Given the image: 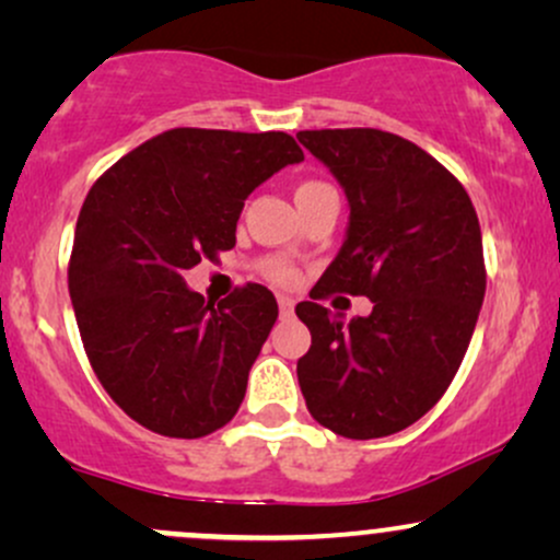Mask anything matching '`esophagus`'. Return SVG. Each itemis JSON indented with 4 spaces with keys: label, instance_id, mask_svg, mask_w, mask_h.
I'll use <instances>...</instances> for the list:
<instances>
[{
    "label": "esophagus",
    "instance_id": "34e87169",
    "mask_svg": "<svg viewBox=\"0 0 560 560\" xmlns=\"http://www.w3.org/2000/svg\"><path fill=\"white\" fill-rule=\"evenodd\" d=\"M276 302H279V313L284 318H289L292 316V311H294V300L292 298H287V294H279V298H276Z\"/></svg>",
    "mask_w": 560,
    "mask_h": 560
}]
</instances>
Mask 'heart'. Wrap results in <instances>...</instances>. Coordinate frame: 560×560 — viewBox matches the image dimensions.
Segmentation results:
<instances>
[{"label": "heart", "instance_id": "heart-1", "mask_svg": "<svg viewBox=\"0 0 560 560\" xmlns=\"http://www.w3.org/2000/svg\"><path fill=\"white\" fill-rule=\"evenodd\" d=\"M320 186H329V184H324V182H300L298 189H294V199L311 195V191L320 189ZM258 268L268 281H273V284H279V287H292L294 281H298V268H294L292 262L284 260V258H266V260H260Z\"/></svg>", "mask_w": 560, "mask_h": 560}]
</instances>
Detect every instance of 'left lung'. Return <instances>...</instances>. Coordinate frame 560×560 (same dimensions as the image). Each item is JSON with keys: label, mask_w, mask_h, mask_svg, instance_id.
Masks as SVG:
<instances>
[{"label": "left lung", "mask_w": 560, "mask_h": 560, "mask_svg": "<svg viewBox=\"0 0 560 560\" xmlns=\"http://www.w3.org/2000/svg\"><path fill=\"white\" fill-rule=\"evenodd\" d=\"M298 139L350 199V229L311 300L298 361L307 410L347 440L402 432L445 395L487 289L477 210L464 184L413 141L378 128H320ZM345 291L375 302L342 325L319 305Z\"/></svg>", "instance_id": "1"}]
</instances>
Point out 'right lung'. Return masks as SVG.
Instances as JSON below:
<instances>
[{
    "label": "right lung",
    "instance_id": "right-lung-1",
    "mask_svg": "<svg viewBox=\"0 0 560 560\" xmlns=\"http://www.w3.org/2000/svg\"><path fill=\"white\" fill-rule=\"evenodd\" d=\"M302 158L284 131L171 128L83 199L68 260L75 324L102 387L150 432L197 440L240 410L279 305L260 284L213 305L184 273L234 247L249 191Z\"/></svg>",
    "mask_w": 560,
    "mask_h": 560
}]
</instances>
